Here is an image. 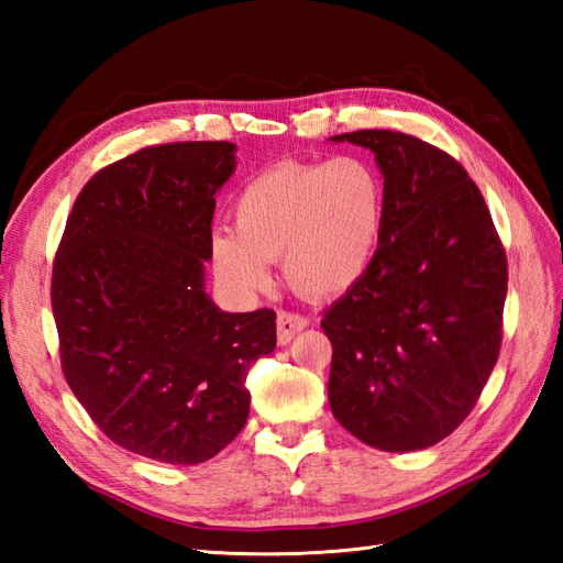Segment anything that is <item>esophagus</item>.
<instances>
[{
    "instance_id": "esophagus-1",
    "label": "esophagus",
    "mask_w": 563,
    "mask_h": 563,
    "mask_svg": "<svg viewBox=\"0 0 563 563\" xmlns=\"http://www.w3.org/2000/svg\"><path fill=\"white\" fill-rule=\"evenodd\" d=\"M307 324H309V319L302 314L278 312V343L288 345L297 336V333L307 329Z\"/></svg>"
}]
</instances>
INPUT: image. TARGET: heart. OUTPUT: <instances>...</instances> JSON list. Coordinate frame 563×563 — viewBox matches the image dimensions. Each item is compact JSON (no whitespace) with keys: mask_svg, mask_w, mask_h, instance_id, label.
Segmentation results:
<instances>
[{"mask_svg":"<svg viewBox=\"0 0 563 563\" xmlns=\"http://www.w3.org/2000/svg\"><path fill=\"white\" fill-rule=\"evenodd\" d=\"M234 230L210 236L212 273L234 297L271 288V261L295 292L336 297L373 266L385 232L387 194L373 164L355 154L329 162H283L244 186Z\"/></svg>","mask_w":563,"mask_h":563,"instance_id":"heart-1","label":"heart"}]
</instances>
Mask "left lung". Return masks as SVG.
<instances>
[{
  "mask_svg": "<svg viewBox=\"0 0 563 563\" xmlns=\"http://www.w3.org/2000/svg\"><path fill=\"white\" fill-rule=\"evenodd\" d=\"M385 176L387 218L365 278L333 302L329 404L365 445L411 452L457 428L498 361L508 261L464 166L397 130H355Z\"/></svg>",
  "mask_w": 563,
  "mask_h": 563,
  "instance_id": "obj_1",
  "label": "left lung"
}]
</instances>
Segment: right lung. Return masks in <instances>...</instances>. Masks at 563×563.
<instances>
[{
    "mask_svg": "<svg viewBox=\"0 0 563 563\" xmlns=\"http://www.w3.org/2000/svg\"><path fill=\"white\" fill-rule=\"evenodd\" d=\"M232 142L145 147L93 174L53 263L69 389L115 445L200 464L249 418L246 375L275 349V312L230 314L206 292L214 194Z\"/></svg>",
    "mask_w": 563,
    "mask_h": 563,
    "instance_id": "right-lung-1",
    "label": "right lung"
}]
</instances>
